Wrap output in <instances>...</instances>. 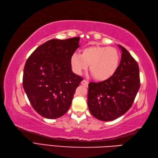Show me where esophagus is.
I'll return each mask as SVG.
<instances>
[{"label": "esophagus", "instance_id": "34e87169", "mask_svg": "<svg viewBox=\"0 0 158 158\" xmlns=\"http://www.w3.org/2000/svg\"><path fill=\"white\" fill-rule=\"evenodd\" d=\"M81 83V85H84L85 87H88V84H89V82L88 81H86V80H83Z\"/></svg>", "mask_w": 158, "mask_h": 158}]
</instances>
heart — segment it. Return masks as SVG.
<instances>
[{
	"instance_id": "b5f03b06",
	"label": "heart",
	"mask_w": 158,
	"mask_h": 158,
	"mask_svg": "<svg viewBox=\"0 0 158 158\" xmlns=\"http://www.w3.org/2000/svg\"><path fill=\"white\" fill-rule=\"evenodd\" d=\"M119 52L113 47L90 46L83 49L81 54L75 53L70 58V64L75 73L80 75L83 70H89L98 81L110 78L118 68Z\"/></svg>"
}]
</instances>
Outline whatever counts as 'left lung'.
Returning <instances> with one entry per match:
<instances>
[{
  "label": "left lung",
  "mask_w": 158,
  "mask_h": 158,
  "mask_svg": "<svg viewBox=\"0 0 158 158\" xmlns=\"http://www.w3.org/2000/svg\"><path fill=\"white\" fill-rule=\"evenodd\" d=\"M118 46L122 58L115 74L105 81L88 85L89 111L105 122L118 118L130 109L140 85L138 63L126 48Z\"/></svg>",
  "instance_id": "left-lung-1"
}]
</instances>
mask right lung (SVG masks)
<instances>
[{
    "label": "right lung",
    "mask_w": 158,
    "mask_h": 158,
    "mask_svg": "<svg viewBox=\"0 0 158 158\" xmlns=\"http://www.w3.org/2000/svg\"><path fill=\"white\" fill-rule=\"evenodd\" d=\"M79 37L52 39L38 47L27 59L23 87L39 115L56 119L68 111L83 78L72 72L70 58L79 48Z\"/></svg>",
    "instance_id": "add662e5"
}]
</instances>
